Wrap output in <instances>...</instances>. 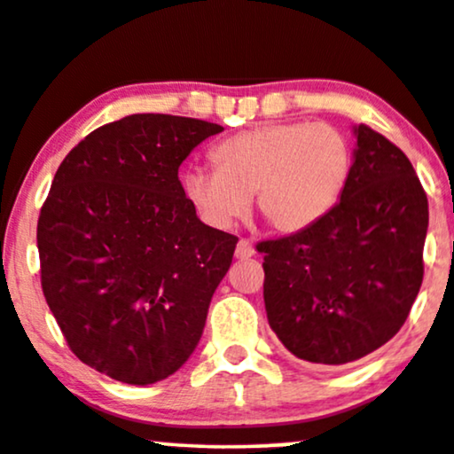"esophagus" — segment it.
Instances as JSON below:
<instances>
[{"instance_id": "esophagus-1", "label": "esophagus", "mask_w": 454, "mask_h": 454, "mask_svg": "<svg viewBox=\"0 0 454 454\" xmlns=\"http://www.w3.org/2000/svg\"><path fill=\"white\" fill-rule=\"evenodd\" d=\"M234 255L237 259H249L255 255V249H253V243L249 239H240L239 245H237V251H234Z\"/></svg>"}]
</instances>
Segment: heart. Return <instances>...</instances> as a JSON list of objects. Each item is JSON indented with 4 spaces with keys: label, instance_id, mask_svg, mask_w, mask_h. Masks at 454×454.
<instances>
[{
    "label": "heart",
    "instance_id": "1",
    "mask_svg": "<svg viewBox=\"0 0 454 454\" xmlns=\"http://www.w3.org/2000/svg\"><path fill=\"white\" fill-rule=\"evenodd\" d=\"M215 172L189 170L184 197L205 222L231 228L257 214L270 231L297 234L340 201L353 170V145L332 124L274 122L223 138L211 151Z\"/></svg>",
    "mask_w": 454,
    "mask_h": 454
}]
</instances>
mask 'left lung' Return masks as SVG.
<instances>
[{
    "label": "left lung",
    "instance_id": "obj_1",
    "mask_svg": "<svg viewBox=\"0 0 454 454\" xmlns=\"http://www.w3.org/2000/svg\"><path fill=\"white\" fill-rule=\"evenodd\" d=\"M340 201L303 232L262 240L268 322L294 357L344 365L403 328L424 280L427 197L409 157L355 129Z\"/></svg>",
    "mask_w": 454,
    "mask_h": 454
}]
</instances>
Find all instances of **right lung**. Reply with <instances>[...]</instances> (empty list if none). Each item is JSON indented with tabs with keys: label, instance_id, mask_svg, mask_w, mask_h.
<instances>
[{
	"label": "right lung",
	"instance_id": "add662e5",
	"mask_svg": "<svg viewBox=\"0 0 454 454\" xmlns=\"http://www.w3.org/2000/svg\"><path fill=\"white\" fill-rule=\"evenodd\" d=\"M220 124L132 114L64 157L37 223L41 286L72 353L124 384L172 376L203 334L234 234L205 226L178 168Z\"/></svg>",
	"mask_w": 454,
	"mask_h": 454
}]
</instances>
